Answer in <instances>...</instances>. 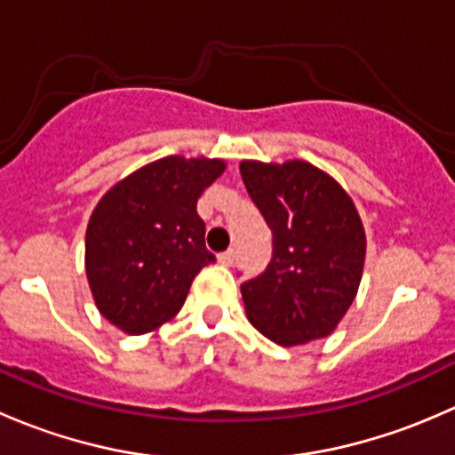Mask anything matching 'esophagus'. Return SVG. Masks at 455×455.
I'll return each mask as SVG.
<instances>
[{
  "label": "esophagus",
  "instance_id": "obj_1",
  "mask_svg": "<svg viewBox=\"0 0 455 455\" xmlns=\"http://www.w3.org/2000/svg\"><path fill=\"white\" fill-rule=\"evenodd\" d=\"M218 261L222 266H233V261H235V251H233V249L224 251V253L218 255Z\"/></svg>",
  "mask_w": 455,
  "mask_h": 455
}]
</instances>
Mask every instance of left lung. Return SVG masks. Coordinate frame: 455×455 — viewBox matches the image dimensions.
Returning <instances> with one entry per match:
<instances>
[{
  "label": "left lung",
  "mask_w": 455,
  "mask_h": 455,
  "mask_svg": "<svg viewBox=\"0 0 455 455\" xmlns=\"http://www.w3.org/2000/svg\"><path fill=\"white\" fill-rule=\"evenodd\" d=\"M242 180L273 231V257L242 283L246 316L279 346L323 339L359 291L365 231L343 187L304 160H242Z\"/></svg>",
  "instance_id": "obj_1"
}]
</instances>
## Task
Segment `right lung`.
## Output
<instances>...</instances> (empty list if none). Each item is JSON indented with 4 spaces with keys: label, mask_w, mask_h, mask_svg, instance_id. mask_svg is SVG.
Here are the masks:
<instances>
[{
    "label": "right lung",
    "mask_w": 455,
    "mask_h": 455,
    "mask_svg": "<svg viewBox=\"0 0 455 455\" xmlns=\"http://www.w3.org/2000/svg\"><path fill=\"white\" fill-rule=\"evenodd\" d=\"M227 169L218 158L167 156L100 198L85 231V273L99 313L127 334L173 319L215 255L204 246L202 191Z\"/></svg>",
    "instance_id": "1"
}]
</instances>
